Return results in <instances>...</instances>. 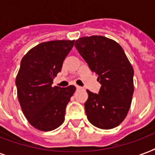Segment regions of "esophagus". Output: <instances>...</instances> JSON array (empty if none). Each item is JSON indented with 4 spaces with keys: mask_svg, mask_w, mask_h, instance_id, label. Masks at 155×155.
<instances>
[{
    "mask_svg": "<svg viewBox=\"0 0 155 155\" xmlns=\"http://www.w3.org/2000/svg\"><path fill=\"white\" fill-rule=\"evenodd\" d=\"M76 89L77 90H80V89H82V87H80V86H76Z\"/></svg>",
    "mask_w": 155,
    "mask_h": 155,
    "instance_id": "obj_1",
    "label": "esophagus"
}]
</instances>
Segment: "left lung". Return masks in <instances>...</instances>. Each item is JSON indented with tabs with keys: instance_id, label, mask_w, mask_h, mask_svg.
<instances>
[{
	"instance_id": "1",
	"label": "left lung",
	"mask_w": 155,
	"mask_h": 155,
	"mask_svg": "<svg viewBox=\"0 0 155 155\" xmlns=\"http://www.w3.org/2000/svg\"><path fill=\"white\" fill-rule=\"evenodd\" d=\"M75 47L101 84L98 94L87 90V119L100 129L117 127L125 118L132 101L134 69L130 61L117 42L104 36L80 38Z\"/></svg>"
}]
</instances>
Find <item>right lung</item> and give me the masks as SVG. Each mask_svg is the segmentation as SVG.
Instances as JSON below:
<instances>
[{
    "label": "right lung",
    "mask_w": 155,
    "mask_h": 155,
    "mask_svg": "<svg viewBox=\"0 0 155 155\" xmlns=\"http://www.w3.org/2000/svg\"><path fill=\"white\" fill-rule=\"evenodd\" d=\"M73 46L74 40L42 42L21 61L16 78L18 101L29 123L38 130L51 131L64 120L66 106L75 87H60L52 84Z\"/></svg>",
    "instance_id": "obj_1"
}]
</instances>
